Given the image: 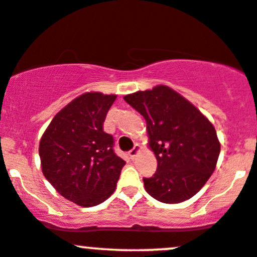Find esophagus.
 Here are the masks:
<instances>
[{"label": "esophagus", "instance_id": "esophagus-1", "mask_svg": "<svg viewBox=\"0 0 257 257\" xmlns=\"http://www.w3.org/2000/svg\"><path fill=\"white\" fill-rule=\"evenodd\" d=\"M139 150H140V146H139V145H138V144H137V145H134V148H133V149H132V150L128 152L129 157H131V159H132V160H133V159H134V157H135V156H137V154H138V152H139Z\"/></svg>", "mask_w": 257, "mask_h": 257}]
</instances>
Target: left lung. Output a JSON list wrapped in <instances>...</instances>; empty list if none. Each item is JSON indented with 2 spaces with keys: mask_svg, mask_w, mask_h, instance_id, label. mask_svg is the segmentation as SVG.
Here are the masks:
<instances>
[{
  "mask_svg": "<svg viewBox=\"0 0 257 257\" xmlns=\"http://www.w3.org/2000/svg\"><path fill=\"white\" fill-rule=\"evenodd\" d=\"M145 118L150 148L157 159V170L143 178L154 199L178 204L193 197L216 168L221 145L210 120L193 103L171 87L124 96Z\"/></svg>",
  "mask_w": 257,
  "mask_h": 257,
  "instance_id": "obj_1",
  "label": "left lung"
}]
</instances>
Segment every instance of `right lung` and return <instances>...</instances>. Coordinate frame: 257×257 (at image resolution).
<instances>
[{"mask_svg":"<svg viewBox=\"0 0 257 257\" xmlns=\"http://www.w3.org/2000/svg\"><path fill=\"white\" fill-rule=\"evenodd\" d=\"M115 95L86 92L51 120L39 146L45 178L69 201L91 207L113 194L125 161L103 122Z\"/></svg>","mask_w":257,"mask_h":257,"instance_id":"right-lung-1","label":"right lung"}]
</instances>
